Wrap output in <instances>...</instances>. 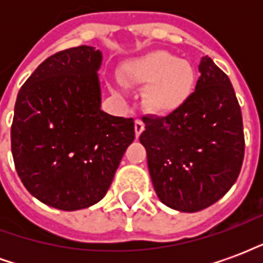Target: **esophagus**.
Segmentation results:
<instances>
[{
	"label": "esophagus",
	"mask_w": 263,
	"mask_h": 263,
	"mask_svg": "<svg viewBox=\"0 0 263 263\" xmlns=\"http://www.w3.org/2000/svg\"><path fill=\"white\" fill-rule=\"evenodd\" d=\"M143 129H145V124H143L141 120L135 121V137L139 138V135L142 134Z\"/></svg>",
	"instance_id": "esophagus-1"
}]
</instances>
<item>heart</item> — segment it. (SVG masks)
<instances>
[{
    "label": "heart",
    "instance_id": "1",
    "mask_svg": "<svg viewBox=\"0 0 263 263\" xmlns=\"http://www.w3.org/2000/svg\"><path fill=\"white\" fill-rule=\"evenodd\" d=\"M125 84H141L143 104L156 115H171L182 109L192 98L197 74L187 60L166 50H152L128 60L121 70ZM115 91H122V83H117Z\"/></svg>",
    "mask_w": 263,
    "mask_h": 263
}]
</instances>
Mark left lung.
Segmentation results:
<instances>
[{
	"mask_svg": "<svg viewBox=\"0 0 263 263\" xmlns=\"http://www.w3.org/2000/svg\"><path fill=\"white\" fill-rule=\"evenodd\" d=\"M189 103L167 117H143L139 141L162 203L196 213L218 201L237 180L243 160L241 108L228 76L209 56L198 65Z\"/></svg>",
	"mask_w": 263,
	"mask_h": 263,
	"instance_id": "1",
	"label": "left lung"
}]
</instances>
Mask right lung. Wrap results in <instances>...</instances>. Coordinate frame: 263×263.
I'll use <instances>...</instances> for the list:
<instances>
[{
    "mask_svg": "<svg viewBox=\"0 0 263 263\" xmlns=\"http://www.w3.org/2000/svg\"><path fill=\"white\" fill-rule=\"evenodd\" d=\"M101 65L92 46L66 49L37 66L16 97L15 169L26 190L53 209L98 203L135 139L132 118L101 109Z\"/></svg>",
    "mask_w": 263,
    "mask_h": 263,
    "instance_id": "add662e5",
    "label": "right lung"
}]
</instances>
